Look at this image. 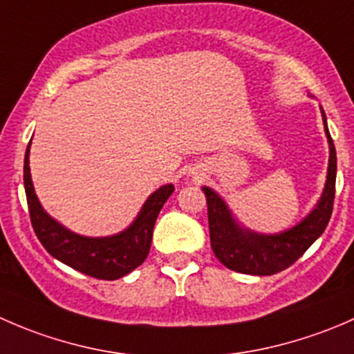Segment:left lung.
I'll use <instances>...</instances> for the list:
<instances>
[{
	"label": "left lung",
	"mask_w": 354,
	"mask_h": 354,
	"mask_svg": "<svg viewBox=\"0 0 354 354\" xmlns=\"http://www.w3.org/2000/svg\"><path fill=\"white\" fill-rule=\"evenodd\" d=\"M322 116L330 149L327 183L315 209L298 226L279 234H259L241 230L233 221L230 209L219 195L210 188H202L209 210L210 246L214 255L227 269L234 272L252 274V276H272L292 266L326 231L334 205L337 159H335V147L327 130L324 111Z\"/></svg>",
	"instance_id": "8db88e82"
}]
</instances>
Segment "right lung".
Returning a JSON list of instances; mask_svg holds the SVG:
<instances>
[{
	"label": "right lung",
	"mask_w": 354,
	"mask_h": 354,
	"mask_svg": "<svg viewBox=\"0 0 354 354\" xmlns=\"http://www.w3.org/2000/svg\"><path fill=\"white\" fill-rule=\"evenodd\" d=\"M28 151L30 144L27 145L24 160V185L30 223L35 236L55 259L85 276L104 281L120 279L144 263L151 250L156 219L174 192L173 185L154 192L144 203L135 223L123 233L108 238L80 236L51 219L41 207L32 187Z\"/></svg>",
	"instance_id": "obj_1"
}]
</instances>
